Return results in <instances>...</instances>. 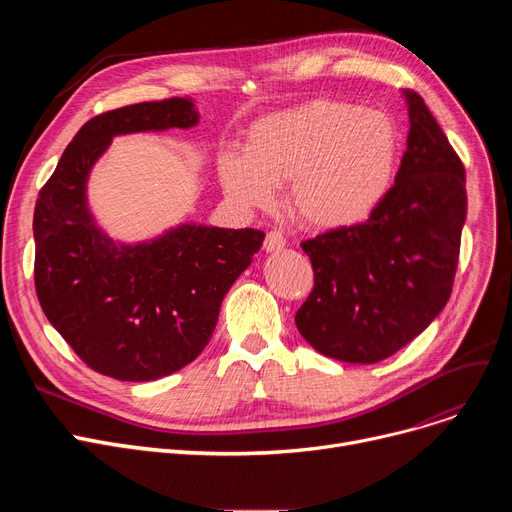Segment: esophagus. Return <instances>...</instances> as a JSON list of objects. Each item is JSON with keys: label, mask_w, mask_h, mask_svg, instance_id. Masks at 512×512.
Returning a JSON list of instances; mask_svg holds the SVG:
<instances>
[{"label": "esophagus", "mask_w": 512, "mask_h": 512, "mask_svg": "<svg viewBox=\"0 0 512 512\" xmlns=\"http://www.w3.org/2000/svg\"><path fill=\"white\" fill-rule=\"evenodd\" d=\"M284 247H286V238L282 236V232H278V230L267 232L265 242H263V249H265L267 253H278V251H282Z\"/></svg>", "instance_id": "obj_1"}]
</instances>
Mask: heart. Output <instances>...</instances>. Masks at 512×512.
Here are the masks:
<instances>
[{"mask_svg":"<svg viewBox=\"0 0 512 512\" xmlns=\"http://www.w3.org/2000/svg\"><path fill=\"white\" fill-rule=\"evenodd\" d=\"M398 164L400 132L388 114L311 99L251 124L245 155H222L218 174L240 209L270 207L276 184L288 180L292 215L317 230H342L378 211Z\"/></svg>","mask_w":512,"mask_h":512,"instance_id":"1","label":"heart"}]
</instances>
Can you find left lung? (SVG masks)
Returning a JSON list of instances; mask_svg holds the SVG:
<instances>
[{"label":"left lung","mask_w":512,"mask_h":512,"mask_svg":"<svg viewBox=\"0 0 512 512\" xmlns=\"http://www.w3.org/2000/svg\"><path fill=\"white\" fill-rule=\"evenodd\" d=\"M407 151L386 201L365 224L303 242L315 286L297 311L324 357L369 365L417 338L448 303L467 218L465 168L425 101L402 91Z\"/></svg>","instance_id":"1"}]
</instances>
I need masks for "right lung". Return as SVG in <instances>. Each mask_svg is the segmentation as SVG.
<instances>
[{
    "instance_id": "add662e5",
    "label": "right lung",
    "mask_w": 512,
    "mask_h": 512,
    "mask_svg": "<svg viewBox=\"0 0 512 512\" xmlns=\"http://www.w3.org/2000/svg\"><path fill=\"white\" fill-rule=\"evenodd\" d=\"M191 97L145 101L89 120L37 199L35 286L49 324L97 373L153 382L193 363L222 301L261 249V230L186 222L141 242L95 220L87 184L112 139L199 124Z\"/></svg>"
}]
</instances>
